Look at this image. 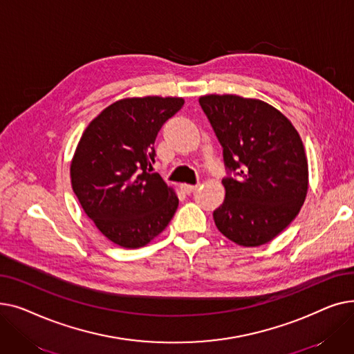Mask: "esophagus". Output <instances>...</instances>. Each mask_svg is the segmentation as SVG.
I'll return each instance as SVG.
<instances>
[{
	"label": "esophagus",
	"mask_w": 354,
	"mask_h": 354,
	"mask_svg": "<svg viewBox=\"0 0 354 354\" xmlns=\"http://www.w3.org/2000/svg\"><path fill=\"white\" fill-rule=\"evenodd\" d=\"M198 188V185H188V183H182L180 185V191L185 194H192Z\"/></svg>",
	"instance_id": "esophagus-1"
}]
</instances>
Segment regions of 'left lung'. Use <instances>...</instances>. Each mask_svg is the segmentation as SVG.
Listing matches in <instances>:
<instances>
[{
	"label": "left lung",
	"instance_id": "left-lung-1",
	"mask_svg": "<svg viewBox=\"0 0 354 354\" xmlns=\"http://www.w3.org/2000/svg\"><path fill=\"white\" fill-rule=\"evenodd\" d=\"M222 146L225 199L214 211L216 228L232 243H270L300 212L308 189L301 138L271 104L235 95L199 97ZM234 176H232V174Z\"/></svg>",
	"mask_w": 354,
	"mask_h": 354
}]
</instances>
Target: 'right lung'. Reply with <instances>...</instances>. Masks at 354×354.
<instances>
[{"label":"right lung","mask_w":354,"mask_h":354,"mask_svg":"<svg viewBox=\"0 0 354 354\" xmlns=\"http://www.w3.org/2000/svg\"><path fill=\"white\" fill-rule=\"evenodd\" d=\"M183 103L182 97L122 99L80 138L70 166L73 191L97 230L119 247L149 244L176 212V194L151 167L158 132Z\"/></svg>","instance_id":"obj_1"}]
</instances>
